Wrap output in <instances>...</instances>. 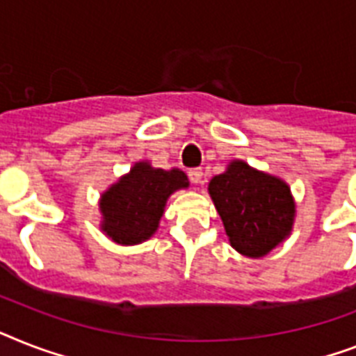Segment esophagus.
Returning <instances> with one entry per match:
<instances>
[{"label":"esophagus","mask_w":356,"mask_h":356,"mask_svg":"<svg viewBox=\"0 0 356 356\" xmlns=\"http://www.w3.org/2000/svg\"><path fill=\"white\" fill-rule=\"evenodd\" d=\"M188 177L192 181L193 184H201L203 183V170L201 168H192L188 172Z\"/></svg>","instance_id":"obj_1"}]
</instances>
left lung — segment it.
Masks as SVG:
<instances>
[{"label":"left lung","mask_w":356,"mask_h":356,"mask_svg":"<svg viewBox=\"0 0 356 356\" xmlns=\"http://www.w3.org/2000/svg\"><path fill=\"white\" fill-rule=\"evenodd\" d=\"M208 193L221 216L228 241L247 258H263L293 230L291 188L280 177L232 161L208 183Z\"/></svg>","instance_id":"1"}]
</instances>
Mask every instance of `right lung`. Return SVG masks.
<instances>
[{"label": "right lung", "instance_id": "right-lung-1", "mask_svg": "<svg viewBox=\"0 0 356 356\" xmlns=\"http://www.w3.org/2000/svg\"><path fill=\"white\" fill-rule=\"evenodd\" d=\"M188 184L186 173L179 168L135 163L129 173L100 195L102 232L118 245L143 243L157 232L170 195Z\"/></svg>", "mask_w": 356, "mask_h": 356}]
</instances>
